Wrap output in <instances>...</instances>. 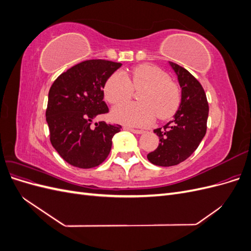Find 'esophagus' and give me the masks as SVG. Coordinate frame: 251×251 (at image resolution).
Segmentation results:
<instances>
[{
  "mask_svg": "<svg viewBox=\"0 0 251 251\" xmlns=\"http://www.w3.org/2000/svg\"><path fill=\"white\" fill-rule=\"evenodd\" d=\"M125 130H127V131H130V132L135 133V134H142V133H144L143 130H137V128H133V127H128V126H125Z\"/></svg>",
  "mask_w": 251,
  "mask_h": 251,
  "instance_id": "obj_1",
  "label": "esophagus"
}]
</instances>
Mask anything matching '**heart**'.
I'll return each mask as SVG.
<instances>
[{
    "label": "heart",
    "mask_w": 251,
    "mask_h": 251,
    "mask_svg": "<svg viewBox=\"0 0 251 251\" xmlns=\"http://www.w3.org/2000/svg\"><path fill=\"white\" fill-rule=\"evenodd\" d=\"M134 90H143L140 102H124L111 112L116 123L131 126H148L158 116L160 119L172 117L178 110L181 94L178 86L170 75L155 65L143 64L135 67L130 78L121 71L114 72L104 83V97L116 104L130 100Z\"/></svg>",
    "instance_id": "obj_1"
}]
</instances>
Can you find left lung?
I'll return each instance as SVG.
<instances>
[{
    "label": "left lung",
    "mask_w": 251,
    "mask_h": 251,
    "mask_svg": "<svg viewBox=\"0 0 251 251\" xmlns=\"http://www.w3.org/2000/svg\"><path fill=\"white\" fill-rule=\"evenodd\" d=\"M182 89L181 103L175 117L163 127L154 130L159 146L148 154L158 166L177 165L191 156L206 134L208 102L201 83L183 67L170 62Z\"/></svg>",
    "instance_id": "1"
}]
</instances>
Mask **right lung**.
<instances>
[{
    "mask_svg": "<svg viewBox=\"0 0 251 251\" xmlns=\"http://www.w3.org/2000/svg\"><path fill=\"white\" fill-rule=\"evenodd\" d=\"M120 63L89 59L62 73L49 90L46 120L50 141L59 156L79 169L102 163L110 154L112 138L121 126L92 120L109 108L103 101L104 83Z\"/></svg>",
    "mask_w": 251,
    "mask_h": 251,
    "instance_id": "1",
    "label": "right lung"
}]
</instances>
